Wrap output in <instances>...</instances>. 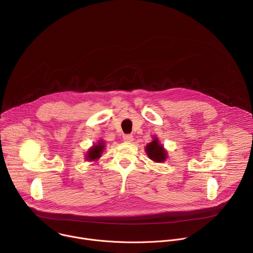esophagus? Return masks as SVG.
<instances>
[{
    "mask_svg": "<svg viewBox=\"0 0 253 253\" xmlns=\"http://www.w3.org/2000/svg\"><path fill=\"white\" fill-rule=\"evenodd\" d=\"M123 139L125 142H132L133 141V136L130 134H126L123 136Z\"/></svg>",
    "mask_w": 253,
    "mask_h": 253,
    "instance_id": "esophagus-1",
    "label": "esophagus"
}]
</instances>
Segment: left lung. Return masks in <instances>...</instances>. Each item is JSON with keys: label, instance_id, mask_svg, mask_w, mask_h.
I'll return each mask as SVG.
<instances>
[{"label": "left lung", "instance_id": "left-lung-1", "mask_svg": "<svg viewBox=\"0 0 253 253\" xmlns=\"http://www.w3.org/2000/svg\"><path fill=\"white\" fill-rule=\"evenodd\" d=\"M145 151L148 157L155 162H163L167 158V152L165 151L163 145L159 143L158 139L154 137L153 141L146 145Z\"/></svg>", "mask_w": 253, "mask_h": 253}]
</instances>
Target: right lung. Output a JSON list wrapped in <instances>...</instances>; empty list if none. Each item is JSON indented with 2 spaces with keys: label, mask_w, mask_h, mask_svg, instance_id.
<instances>
[{
  "label": "right lung",
  "mask_w": 253,
  "mask_h": 253,
  "mask_svg": "<svg viewBox=\"0 0 253 253\" xmlns=\"http://www.w3.org/2000/svg\"><path fill=\"white\" fill-rule=\"evenodd\" d=\"M104 147H105V144L102 140H100L98 142L97 145H94L93 147H91L88 152H87V155H86V160L88 161H94V160H97L101 157V154L104 150Z\"/></svg>",
  "instance_id": "1"
}]
</instances>
